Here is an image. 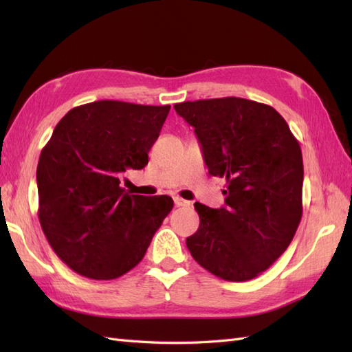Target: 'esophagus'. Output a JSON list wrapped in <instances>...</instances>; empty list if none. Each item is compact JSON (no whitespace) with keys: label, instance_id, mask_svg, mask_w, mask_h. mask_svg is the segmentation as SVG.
I'll use <instances>...</instances> for the list:
<instances>
[{"label":"esophagus","instance_id":"1","mask_svg":"<svg viewBox=\"0 0 352 352\" xmlns=\"http://www.w3.org/2000/svg\"><path fill=\"white\" fill-rule=\"evenodd\" d=\"M174 204H175L177 207H189V206H190L189 201H186V199H183V198H180V197H175V198H174Z\"/></svg>","mask_w":352,"mask_h":352}]
</instances>
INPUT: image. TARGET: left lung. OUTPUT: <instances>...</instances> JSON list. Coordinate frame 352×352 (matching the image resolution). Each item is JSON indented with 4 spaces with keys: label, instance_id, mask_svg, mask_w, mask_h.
Returning <instances> with one entry per match:
<instances>
[{
    "label": "left lung",
    "instance_id": "obj_1",
    "mask_svg": "<svg viewBox=\"0 0 352 352\" xmlns=\"http://www.w3.org/2000/svg\"><path fill=\"white\" fill-rule=\"evenodd\" d=\"M193 126L208 174L226 178V206L195 203L199 228L186 239L198 263L248 281L287 250L302 214V154L274 107L236 96L175 104Z\"/></svg>",
    "mask_w": 352,
    "mask_h": 352
}]
</instances>
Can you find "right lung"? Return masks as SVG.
<instances>
[{
    "label": "right lung",
    "mask_w": 352,
    "mask_h": 352,
    "mask_svg": "<svg viewBox=\"0 0 352 352\" xmlns=\"http://www.w3.org/2000/svg\"><path fill=\"white\" fill-rule=\"evenodd\" d=\"M169 109L104 100L74 107L56 125L36 170L39 221L72 271L113 280L144 258L174 201L130 195L121 178L146 166Z\"/></svg>",
    "instance_id": "add662e5"
}]
</instances>
